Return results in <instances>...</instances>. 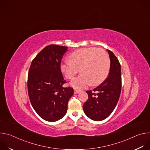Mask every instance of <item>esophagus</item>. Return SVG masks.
<instances>
[{
  "instance_id": "obj_1",
  "label": "esophagus",
  "mask_w": 150,
  "mask_h": 150,
  "mask_svg": "<svg viewBox=\"0 0 150 150\" xmlns=\"http://www.w3.org/2000/svg\"><path fill=\"white\" fill-rule=\"evenodd\" d=\"M80 93V90H76V89H75V90H74V93H75V94H78V93Z\"/></svg>"
}]
</instances>
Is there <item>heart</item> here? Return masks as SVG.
I'll use <instances>...</instances> for the list:
<instances>
[{
  "instance_id": "heart-1",
  "label": "heart",
  "mask_w": 150,
  "mask_h": 150,
  "mask_svg": "<svg viewBox=\"0 0 150 150\" xmlns=\"http://www.w3.org/2000/svg\"><path fill=\"white\" fill-rule=\"evenodd\" d=\"M70 60L60 64V70L67 79H72L79 71L82 73L74 79L71 85L75 88H85L90 84L96 86L108 77L110 68V57L105 50L96 47L82 48L72 52Z\"/></svg>"
}]
</instances>
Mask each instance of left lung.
Masks as SVG:
<instances>
[{"mask_svg": "<svg viewBox=\"0 0 150 150\" xmlns=\"http://www.w3.org/2000/svg\"><path fill=\"white\" fill-rule=\"evenodd\" d=\"M108 51L110 59L108 77L93 91H86L88 98L83 105L85 114L95 121H101L109 116L115 108L121 92L120 64L113 53Z\"/></svg>", "mask_w": 150, "mask_h": 150, "instance_id": "8db88e82", "label": "left lung"}]
</instances>
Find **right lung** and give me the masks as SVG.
<instances>
[{"instance_id": "add662e5", "label": "right lung", "mask_w": 150, "mask_h": 150, "mask_svg": "<svg viewBox=\"0 0 150 150\" xmlns=\"http://www.w3.org/2000/svg\"><path fill=\"white\" fill-rule=\"evenodd\" d=\"M68 47L56 45L45 47L33 60L27 80L30 102L44 120L55 122L67 112L68 103L74 94L71 87L64 88L60 63Z\"/></svg>"}]
</instances>
